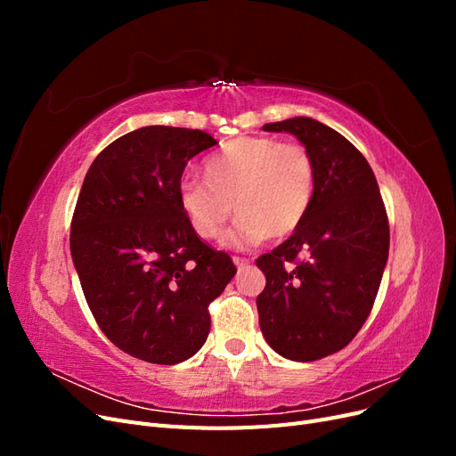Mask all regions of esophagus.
<instances>
[{"label": "esophagus", "mask_w": 456, "mask_h": 456, "mask_svg": "<svg viewBox=\"0 0 456 456\" xmlns=\"http://www.w3.org/2000/svg\"><path fill=\"white\" fill-rule=\"evenodd\" d=\"M233 265H236L240 270L241 268H247L251 265V260L249 258H245V256H233Z\"/></svg>", "instance_id": "obj_1"}]
</instances>
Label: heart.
Returning a JSON list of instances; mask_svg holds the SVG:
<instances>
[{"mask_svg":"<svg viewBox=\"0 0 456 456\" xmlns=\"http://www.w3.org/2000/svg\"><path fill=\"white\" fill-rule=\"evenodd\" d=\"M207 181L186 175L178 203L200 238L215 240L233 211L240 216L224 236L238 249L266 238L281 240L306 218L315 171L310 151L272 136H238L205 163Z\"/></svg>","mask_w":456,"mask_h":456,"instance_id":"heart-1","label":"heart"}]
</instances>
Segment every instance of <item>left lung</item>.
Returning <instances> with one entry per match:
<instances>
[{
	"mask_svg": "<svg viewBox=\"0 0 456 456\" xmlns=\"http://www.w3.org/2000/svg\"><path fill=\"white\" fill-rule=\"evenodd\" d=\"M262 129L291 133L306 146L315 184L293 236L256 258L266 275L258 323L280 355L315 362L348 346L375 305L390 249L388 215L370 165L340 133L312 118Z\"/></svg>",
	"mask_w": 456,
	"mask_h": 456,
	"instance_id": "8db88e82",
	"label": "left lung"
}]
</instances>
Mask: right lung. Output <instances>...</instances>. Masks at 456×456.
I'll return each instance as SVG.
<instances>
[{
	"mask_svg": "<svg viewBox=\"0 0 456 456\" xmlns=\"http://www.w3.org/2000/svg\"><path fill=\"white\" fill-rule=\"evenodd\" d=\"M215 144L200 129L131 131L94 158L76 203L70 251L89 310L110 342L148 363L203 346L209 305L238 272L178 203L188 161Z\"/></svg>",
	"mask_w": 456,
	"mask_h": 456,
	"instance_id": "obj_1",
	"label": "right lung"
}]
</instances>
